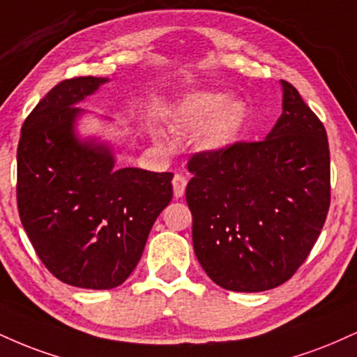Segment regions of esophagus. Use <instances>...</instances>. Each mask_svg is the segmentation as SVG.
I'll return each instance as SVG.
<instances>
[{"instance_id":"esophagus-1","label":"esophagus","mask_w":357,"mask_h":357,"mask_svg":"<svg viewBox=\"0 0 357 357\" xmlns=\"http://www.w3.org/2000/svg\"><path fill=\"white\" fill-rule=\"evenodd\" d=\"M188 179L184 178L183 174H176L173 178V190H174V197H181L184 195V190H186Z\"/></svg>"}]
</instances>
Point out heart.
Instances as JSON below:
<instances>
[{"label":"heart","mask_w":357,"mask_h":357,"mask_svg":"<svg viewBox=\"0 0 357 357\" xmlns=\"http://www.w3.org/2000/svg\"><path fill=\"white\" fill-rule=\"evenodd\" d=\"M171 123L181 131L201 130L203 149L221 153L241 137L248 123V106L220 91H192L176 101Z\"/></svg>","instance_id":"obj_1"}]
</instances>
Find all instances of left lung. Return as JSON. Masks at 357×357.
Listing matches in <instances>:
<instances>
[{"instance_id":"obj_1","label":"left lung","mask_w":357,"mask_h":357,"mask_svg":"<svg viewBox=\"0 0 357 357\" xmlns=\"http://www.w3.org/2000/svg\"><path fill=\"white\" fill-rule=\"evenodd\" d=\"M282 113L259 143L197 153L186 201L192 246L218 286L259 293L304 263L329 209V144L323 123L281 81Z\"/></svg>"}]
</instances>
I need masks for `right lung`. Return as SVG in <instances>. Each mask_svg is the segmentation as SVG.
I'll list each match as a JSON object with an SVG mask.
<instances>
[{"mask_svg": "<svg viewBox=\"0 0 357 357\" xmlns=\"http://www.w3.org/2000/svg\"><path fill=\"white\" fill-rule=\"evenodd\" d=\"M108 78L64 79L21 128L18 211L43 264L66 284L113 289L139 263L149 231L173 197V173L116 169L113 146L81 137L78 108Z\"/></svg>", "mask_w": 357, "mask_h": 357, "instance_id": "obj_1", "label": "right lung"}]
</instances>
